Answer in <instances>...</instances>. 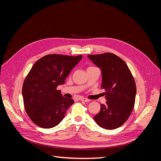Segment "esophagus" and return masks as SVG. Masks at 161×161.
<instances>
[{"instance_id":"esophagus-1","label":"esophagus","mask_w":161,"mask_h":161,"mask_svg":"<svg viewBox=\"0 0 161 161\" xmlns=\"http://www.w3.org/2000/svg\"><path fill=\"white\" fill-rule=\"evenodd\" d=\"M80 100L82 101H85V102H89V101H91L90 99H86V98H80Z\"/></svg>"}]
</instances>
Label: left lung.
I'll return each mask as SVG.
<instances>
[{
    "label": "left lung",
    "mask_w": 161,
    "mask_h": 161,
    "mask_svg": "<svg viewBox=\"0 0 161 161\" xmlns=\"http://www.w3.org/2000/svg\"><path fill=\"white\" fill-rule=\"evenodd\" d=\"M101 70V88L105 92L106 104L94 117L100 127L114 130L122 125L133 110L136 95L134 77L125 62L111 53L88 55Z\"/></svg>",
    "instance_id": "8db88e82"
}]
</instances>
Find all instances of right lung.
Wrapping results in <instances>:
<instances>
[{
	"label": "right lung",
	"mask_w": 161,
	"mask_h": 161,
	"mask_svg": "<svg viewBox=\"0 0 161 161\" xmlns=\"http://www.w3.org/2000/svg\"><path fill=\"white\" fill-rule=\"evenodd\" d=\"M82 57L50 54L33 65L23 82L22 95L25 111L34 124L52 128L64 118L67 109L75 102L63 97L57 86L64 84Z\"/></svg>",
	"instance_id": "obj_1"
}]
</instances>
